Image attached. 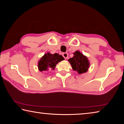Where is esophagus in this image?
<instances>
[{
	"label": "esophagus",
	"instance_id": "34e87169",
	"mask_svg": "<svg viewBox=\"0 0 124 124\" xmlns=\"http://www.w3.org/2000/svg\"><path fill=\"white\" fill-rule=\"evenodd\" d=\"M62 56H63V57L65 58V59H66V58H67V57H68V54L66 53V52H64V53H63Z\"/></svg>",
	"mask_w": 124,
	"mask_h": 124
}]
</instances>
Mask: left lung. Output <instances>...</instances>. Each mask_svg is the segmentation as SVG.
I'll return each mask as SVG.
<instances>
[{
  "mask_svg": "<svg viewBox=\"0 0 124 124\" xmlns=\"http://www.w3.org/2000/svg\"><path fill=\"white\" fill-rule=\"evenodd\" d=\"M74 56L68 60L73 70H76L79 74L86 72L89 68V62L87 57L78 51L74 53Z\"/></svg>",
  "mask_w": 124,
  "mask_h": 124,
  "instance_id": "1",
  "label": "left lung"
}]
</instances>
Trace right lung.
Segmentation results:
<instances>
[{"mask_svg":"<svg viewBox=\"0 0 124 124\" xmlns=\"http://www.w3.org/2000/svg\"><path fill=\"white\" fill-rule=\"evenodd\" d=\"M64 58L62 55H59L58 54H51L49 52L44 54L39 60L38 63V68L40 71H48L49 70H54L56 64L61 61L63 60Z\"/></svg>","mask_w":124,"mask_h":124,"instance_id":"right-lung-1","label":"right lung"}]
</instances>
